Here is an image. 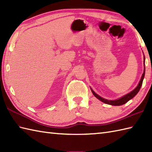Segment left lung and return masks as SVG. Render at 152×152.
Here are the masks:
<instances>
[{
	"mask_svg": "<svg viewBox=\"0 0 152 152\" xmlns=\"http://www.w3.org/2000/svg\"><path fill=\"white\" fill-rule=\"evenodd\" d=\"M144 63H145V56H144ZM144 76H145V64H144V72L142 74V75L141 79L140 80L139 83H138V86L136 87V88L134 89L133 91H131L130 93H127V94H126L125 95L123 96H121V97L119 98L118 99H116V100H108V99L102 98L101 96H99V95L96 94V93L94 91H93V90L91 88H90V89H91L93 95H94L96 98H97L99 100H100V101H102V102L106 103V104H107L112 105V106H121V105L125 104V103L129 101H130L131 99H133L134 96L138 93L142 85V82H143V80L144 78Z\"/></svg>",
	"mask_w": 152,
	"mask_h": 152,
	"instance_id": "left-lung-1",
	"label": "left lung"
}]
</instances>
